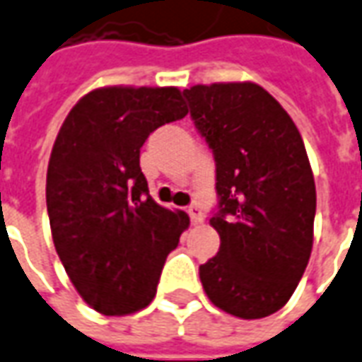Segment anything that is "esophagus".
<instances>
[{"label":"esophagus","instance_id":"34e87169","mask_svg":"<svg viewBox=\"0 0 362 362\" xmlns=\"http://www.w3.org/2000/svg\"><path fill=\"white\" fill-rule=\"evenodd\" d=\"M188 215H189V218H192V222H194V224H202V222H203L202 209L195 207V205L188 207Z\"/></svg>","mask_w":362,"mask_h":362}]
</instances>
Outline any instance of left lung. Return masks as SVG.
<instances>
[{"mask_svg": "<svg viewBox=\"0 0 362 362\" xmlns=\"http://www.w3.org/2000/svg\"><path fill=\"white\" fill-rule=\"evenodd\" d=\"M189 115L216 163L221 247L199 267L211 303L263 318L288 303L313 249L317 189L301 134L253 82L192 86Z\"/></svg>", "mask_w": 362, "mask_h": 362, "instance_id": "8db88e82", "label": "left lung"}]
</instances>
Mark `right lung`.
<instances>
[{
  "label": "right lung",
  "instance_id": "add662e5",
  "mask_svg": "<svg viewBox=\"0 0 362 362\" xmlns=\"http://www.w3.org/2000/svg\"><path fill=\"white\" fill-rule=\"evenodd\" d=\"M186 115L178 88L109 86L86 93L59 130L45 182L53 243L101 315L151 303L165 259L188 228L184 211L153 202L140 168L147 136Z\"/></svg>",
  "mask_w": 362,
  "mask_h": 362
}]
</instances>
